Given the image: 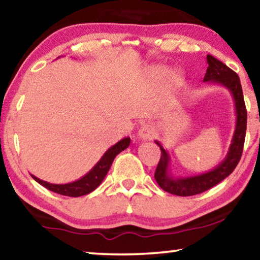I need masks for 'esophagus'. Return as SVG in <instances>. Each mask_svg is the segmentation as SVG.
<instances>
[{
    "instance_id": "34e87169",
    "label": "esophagus",
    "mask_w": 260,
    "mask_h": 260,
    "mask_svg": "<svg viewBox=\"0 0 260 260\" xmlns=\"http://www.w3.org/2000/svg\"><path fill=\"white\" fill-rule=\"evenodd\" d=\"M154 134H155V132L152 127L148 125H145V126H142L140 129H139L138 138L142 141H147V140H150V139H153Z\"/></svg>"
}]
</instances>
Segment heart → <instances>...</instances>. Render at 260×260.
<instances>
[{
    "mask_svg": "<svg viewBox=\"0 0 260 260\" xmlns=\"http://www.w3.org/2000/svg\"><path fill=\"white\" fill-rule=\"evenodd\" d=\"M153 73L157 77H166V75H167V70L165 68H155L153 69ZM174 80H177L176 76L174 77Z\"/></svg>",
    "mask_w": 260,
    "mask_h": 260,
    "instance_id": "1",
    "label": "heart"
}]
</instances>
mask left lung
Here are the masks:
<instances>
[{
  "mask_svg": "<svg viewBox=\"0 0 260 260\" xmlns=\"http://www.w3.org/2000/svg\"><path fill=\"white\" fill-rule=\"evenodd\" d=\"M207 63L208 69L203 79L204 83L216 84L225 87L234 99L236 113L235 132L232 135L229 150L223 161L209 172L192 176H174L170 170V155L168 150L161 145L160 141L155 140V143L161 149L160 162L155 170V180L165 191L176 196L197 195V193L203 192L218 184L220 181H223L234 172L243 153L247 113L245 103H244L241 80H239L237 73L232 71L222 61L216 59L215 57L208 55Z\"/></svg>",
  "mask_w": 260,
  "mask_h": 260,
  "instance_id": "8db88e82",
  "label": "left lung"
}]
</instances>
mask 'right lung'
Wrapping results in <instances>:
<instances>
[{"instance_id": "add662e5", "label": "right lung", "mask_w": 260, "mask_h": 260, "mask_svg": "<svg viewBox=\"0 0 260 260\" xmlns=\"http://www.w3.org/2000/svg\"><path fill=\"white\" fill-rule=\"evenodd\" d=\"M59 58V57H58ZM131 143V138H123L121 140L118 141L115 145L110 147L100 160L94 165V167H92L90 172L85 174L84 176H81L80 179L70 182V183H64V184H56V183H50V182L43 181L38 179L32 174H30L32 179L38 182V183L43 185L46 189L51 190L56 193H59V195L64 196H70V197H79L87 195V193L92 192L94 189H96L102 183L103 180L105 179L107 175L108 170H110L112 162H113L114 157L117 155L125 150L127 147L129 146Z\"/></svg>"}]
</instances>
